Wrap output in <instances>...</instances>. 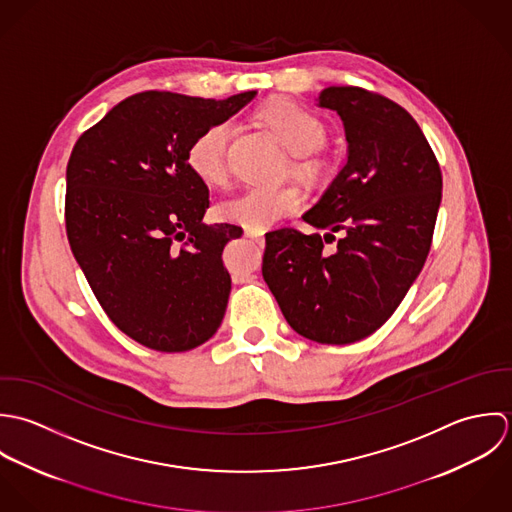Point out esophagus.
I'll return each instance as SVG.
<instances>
[{
  "label": "esophagus",
  "mask_w": 512,
  "mask_h": 512,
  "mask_svg": "<svg viewBox=\"0 0 512 512\" xmlns=\"http://www.w3.org/2000/svg\"><path fill=\"white\" fill-rule=\"evenodd\" d=\"M245 235L249 237V239H253L257 245H263L265 243V235L261 233V231H253V229H245Z\"/></svg>",
  "instance_id": "obj_1"
}]
</instances>
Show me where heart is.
<instances>
[{
	"label": "heart",
	"mask_w": 512,
	"mask_h": 512,
	"mask_svg": "<svg viewBox=\"0 0 512 512\" xmlns=\"http://www.w3.org/2000/svg\"><path fill=\"white\" fill-rule=\"evenodd\" d=\"M259 118L283 140V144L299 156L297 170L312 174L316 162L308 156L318 150L326 138L324 122L303 104L291 99L269 101L259 110ZM233 134L229 120L209 124L190 142L186 158L190 170L207 184H221L227 176V148ZM303 196L293 186L283 188H249L239 196L225 200L217 207L219 217L239 223L253 231L273 227L283 217L297 213Z\"/></svg>",
	"instance_id": "b5f03b06"
}]
</instances>
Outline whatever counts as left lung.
<instances>
[{
  "instance_id": "left-lung-1",
  "label": "left lung",
  "mask_w": 512,
  "mask_h": 512,
  "mask_svg": "<svg viewBox=\"0 0 512 512\" xmlns=\"http://www.w3.org/2000/svg\"><path fill=\"white\" fill-rule=\"evenodd\" d=\"M318 106L342 118L348 160L303 215L324 235L293 227L267 233L263 279L295 332L350 344L394 314L423 269L443 180L429 142L400 104L360 87H328ZM334 238L328 256L323 243Z\"/></svg>"
}]
</instances>
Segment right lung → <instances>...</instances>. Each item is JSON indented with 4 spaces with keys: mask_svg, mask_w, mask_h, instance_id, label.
Here are the masks:
<instances>
[{
    "mask_svg": "<svg viewBox=\"0 0 512 512\" xmlns=\"http://www.w3.org/2000/svg\"><path fill=\"white\" fill-rule=\"evenodd\" d=\"M255 95L138 93L110 108L71 152V251L108 318L146 348L192 350L223 320L231 277L221 253L243 229L202 221L209 190L186 152L196 134Z\"/></svg>",
    "mask_w": 512,
    "mask_h": 512,
    "instance_id": "right-lung-1",
    "label": "right lung"
}]
</instances>
